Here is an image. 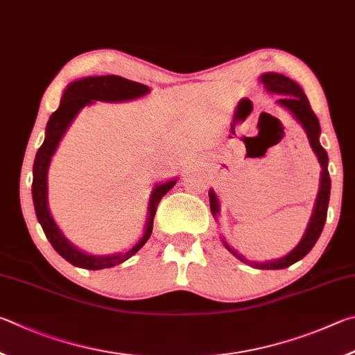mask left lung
I'll use <instances>...</instances> for the list:
<instances>
[{
    "instance_id": "obj_1",
    "label": "left lung",
    "mask_w": 355,
    "mask_h": 355,
    "mask_svg": "<svg viewBox=\"0 0 355 355\" xmlns=\"http://www.w3.org/2000/svg\"><path fill=\"white\" fill-rule=\"evenodd\" d=\"M260 80H262L263 85L266 87V90L281 95L277 99V104H281L282 107L288 109L296 120L302 124L304 130H306L310 146H312L313 153L316 154V157H318V162L321 165V181H320L318 196H316L313 214H312V218L309 221L306 234H304V237L301 239V241L297 243L295 250L290 251L287 256L276 260H268V262H251V260L245 259L240 252L235 251L234 248L229 246L225 240H223V243H225L226 250L231 251L235 257L241 260V262L252 266V268L282 270L296 263L297 260H301L302 257H306L310 252V250L315 246L316 241H318L320 235L322 232V227H324V223L327 218L329 196H331V176H329V170H327L329 157H327L326 149L322 148L320 143V134H321L320 121L313 114L312 107H310L309 99L306 96V93L302 92L301 87L297 85L293 79L284 76L281 73H265L260 76ZM209 200H210V210H212V215L216 216L220 214V204L214 190L209 191Z\"/></svg>"
}]
</instances>
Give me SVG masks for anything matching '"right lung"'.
I'll use <instances>...</instances> for the list:
<instances>
[{
  "instance_id": "1",
  "label": "right lung",
  "mask_w": 355,
  "mask_h": 355,
  "mask_svg": "<svg viewBox=\"0 0 355 355\" xmlns=\"http://www.w3.org/2000/svg\"><path fill=\"white\" fill-rule=\"evenodd\" d=\"M149 92V87L143 85L140 83H134V80L124 79L121 76H115V74H109V76H90L84 79H78L67 87L64 95L60 99L59 109L49 116L46 130H45V140H43L42 146L35 154L34 168H33V201L37 220H39L40 226L45 232L49 243L55 250V252L60 254L67 262H70L74 266L85 270H103V268H112V266L123 263L139 252L140 248L146 243L148 239L151 237L153 232V223L155 210L162 198H164L168 191H170L178 179H171V181L155 185L153 189L151 198H149V207H148V220L145 225V234L140 239V241L132 248H129L126 252L112 254V256H92L84 251L78 250L76 246L71 245L70 241L65 239L62 234L59 226L55 225L51 214L48 209V168L51 164V159L58 149L59 143L64 137L65 130L70 126L74 116L78 112L85 107V105L93 104L95 101H107V103H120V101H129V99L140 98L146 95Z\"/></svg>"
}]
</instances>
